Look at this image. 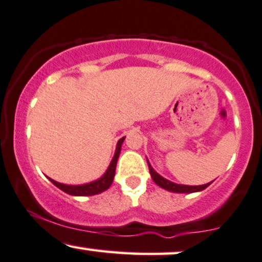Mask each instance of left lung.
<instances>
[{"instance_id": "obj_1", "label": "left lung", "mask_w": 262, "mask_h": 262, "mask_svg": "<svg viewBox=\"0 0 262 262\" xmlns=\"http://www.w3.org/2000/svg\"><path fill=\"white\" fill-rule=\"evenodd\" d=\"M148 163V168H149V173H150V177H152V179L155 183L157 184L158 186H161L162 189L164 190H168V191L170 192H179V193H191V192H199V191H202V190H205L206 187L210 186L211 183L208 184H204V185H196V186H192V185H181V184H175L173 181L170 180H167L165 178H163L162 175H159L155 169L152 168V165L149 164V162L147 161Z\"/></svg>"}]
</instances>
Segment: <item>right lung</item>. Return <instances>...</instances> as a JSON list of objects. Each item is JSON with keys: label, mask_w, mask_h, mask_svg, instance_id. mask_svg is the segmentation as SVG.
<instances>
[{"label": "right lung", "mask_w": 262, "mask_h": 262, "mask_svg": "<svg viewBox=\"0 0 262 262\" xmlns=\"http://www.w3.org/2000/svg\"><path fill=\"white\" fill-rule=\"evenodd\" d=\"M125 137L120 138L118 144H116L115 155H114L112 162H110V165L107 167L106 171L104 175L99 179L91 181V183L83 184V185H67V184H61L57 183V181L52 180L49 178V180L54 184L55 186L58 187L60 190H62L63 192L69 193V195L72 196H92L97 195V193H100L105 190L109 189L112 186L114 177H115V169H116V163H118L120 152H121V144L124 142Z\"/></svg>", "instance_id": "obj_1"}]
</instances>
